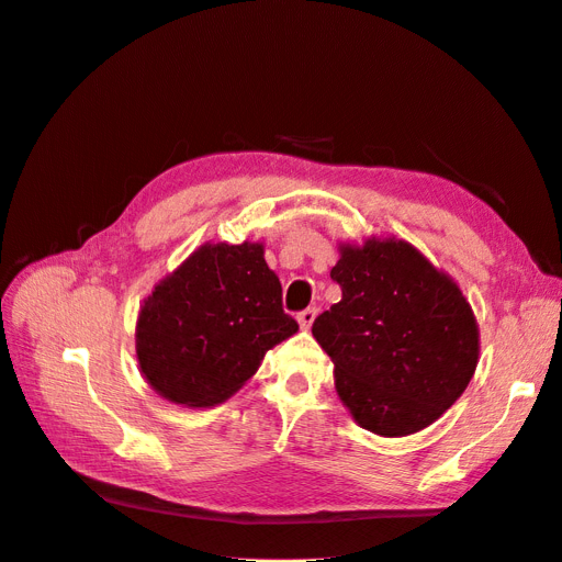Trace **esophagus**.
<instances>
[{
    "instance_id": "34e87169",
    "label": "esophagus",
    "mask_w": 562,
    "mask_h": 562,
    "mask_svg": "<svg viewBox=\"0 0 562 562\" xmlns=\"http://www.w3.org/2000/svg\"><path fill=\"white\" fill-rule=\"evenodd\" d=\"M315 313H318V311H315V308H306V311H301V313L296 315L299 325L304 327V329H308V327L313 325V321H315Z\"/></svg>"
}]
</instances>
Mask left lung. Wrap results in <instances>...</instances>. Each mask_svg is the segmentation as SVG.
I'll use <instances>...</instances> for the list:
<instances>
[{
    "mask_svg": "<svg viewBox=\"0 0 562 562\" xmlns=\"http://www.w3.org/2000/svg\"><path fill=\"white\" fill-rule=\"evenodd\" d=\"M329 278L341 301L311 333L333 358L335 390L351 418L380 437L439 420L480 358V327L460 286L396 237L339 244Z\"/></svg>",
    "mask_w": 562,
    "mask_h": 562,
    "instance_id": "1",
    "label": "left lung"
}]
</instances>
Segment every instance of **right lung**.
I'll return each mask as SVG.
<instances>
[{
	"label": "right lung",
	"instance_id": "add662e5",
	"mask_svg": "<svg viewBox=\"0 0 562 562\" xmlns=\"http://www.w3.org/2000/svg\"><path fill=\"white\" fill-rule=\"evenodd\" d=\"M296 329L261 241L201 244L144 299L135 351L156 394L209 408L241 390Z\"/></svg>",
	"mask_w": 562,
	"mask_h": 562
}]
</instances>
